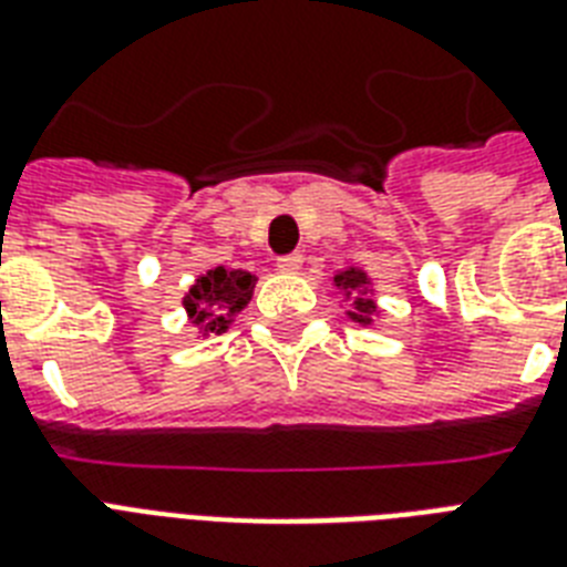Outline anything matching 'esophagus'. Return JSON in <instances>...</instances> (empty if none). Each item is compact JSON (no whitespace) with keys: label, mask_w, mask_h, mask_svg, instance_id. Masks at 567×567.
Instances as JSON below:
<instances>
[{"label":"esophagus","mask_w":567,"mask_h":567,"mask_svg":"<svg viewBox=\"0 0 567 567\" xmlns=\"http://www.w3.org/2000/svg\"><path fill=\"white\" fill-rule=\"evenodd\" d=\"M276 267H279L282 274H300L302 256H300V252H291V256H279V258H276Z\"/></svg>","instance_id":"obj_1"}]
</instances>
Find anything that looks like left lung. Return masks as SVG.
<instances>
[{
    "label": "left lung",
    "mask_w": 567,
    "mask_h": 567,
    "mask_svg": "<svg viewBox=\"0 0 567 567\" xmlns=\"http://www.w3.org/2000/svg\"><path fill=\"white\" fill-rule=\"evenodd\" d=\"M332 282H336L338 291H344V297L350 300L347 318L353 320V323H362V327H371L373 318L379 315V309L377 302L371 300V279H368V274L359 270V267H347V270L332 276Z\"/></svg>",
    "instance_id": "left-lung-1"
}]
</instances>
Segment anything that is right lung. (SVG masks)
Segmentation results:
<instances>
[{"mask_svg":"<svg viewBox=\"0 0 567 567\" xmlns=\"http://www.w3.org/2000/svg\"><path fill=\"white\" fill-rule=\"evenodd\" d=\"M252 288H256V276L249 270L212 267L190 285L182 306L199 336H220L231 327L235 315L247 309Z\"/></svg>","mask_w":567,"mask_h":567,"instance_id":"obj_1","label":"right lung"}]
</instances>
